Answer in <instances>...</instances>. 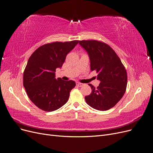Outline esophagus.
I'll list each match as a JSON object with an SVG mask.
<instances>
[{"label":"esophagus","mask_w":153,"mask_h":153,"mask_svg":"<svg viewBox=\"0 0 153 153\" xmlns=\"http://www.w3.org/2000/svg\"><path fill=\"white\" fill-rule=\"evenodd\" d=\"M77 86L79 87H81V86H84V84L81 83V82H77Z\"/></svg>","instance_id":"obj_1"}]
</instances>
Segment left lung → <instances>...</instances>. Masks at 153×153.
<instances>
[{"instance_id":"obj_1","label":"left lung","mask_w":153,"mask_h":153,"mask_svg":"<svg viewBox=\"0 0 153 153\" xmlns=\"http://www.w3.org/2000/svg\"><path fill=\"white\" fill-rule=\"evenodd\" d=\"M88 52L91 71L98 74L100 83L97 88L89 84L91 93L85 97L88 105L94 109L106 111L114 107L126 91L127 74L125 67L108 45L97 40L79 41Z\"/></svg>"}]
</instances>
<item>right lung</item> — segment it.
Wrapping results in <instances>:
<instances>
[{
	"mask_svg": "<svg viewBox=\"0 0 153 153\" xmlns=\"http://www.w3.org/2000/svg\"><path fill=\"white\" fill-rule=\"evenodd\" d=\"M78 40L53 42L37 48L28 59L23 74V86L28 97L39 109L53 111L65 105L76 86L72 80L55 78L56 68H61L67 55Z\"/></svg>",
	"mask_w": 153,
	"mask_h": 153,
	"instance_id": "1",
	"label": "right lung"
}]
</instances>
